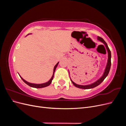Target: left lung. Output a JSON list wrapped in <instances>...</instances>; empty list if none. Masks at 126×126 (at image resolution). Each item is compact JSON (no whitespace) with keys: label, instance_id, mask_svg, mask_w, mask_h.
Masks as SVG:
<instances>
[{"label":"left lung","instance_id":"obj_1","mask_svg":"<svg viewBox=\"0 0 126 126\" xmlns=\"http://www.w3.org/2000/svg\"><path fill=\"white\" fill-rule=\"evenodd\" d=\"M97 39L98 40H99L100 41L102 42V43L105 45V47L107 49V52H108V62H107V63L106 67L105 68V71L104 72V74H103V75L101 76V77L98 80H97L96 81H95L94 82L91 83V84L88 85H80L76 84V83H75L73 81H72L70 78L71 81L72 83H73V85L75 87L79 88L84 89H91V88H93L96 87L98 86V85H99L100 83L104 80V79L106 78V77L108 76V75L109 74V72L110 69V67H111V51H110L107 44V43H106V41L104 39H103L102 38L98 36Z\"/></svg>","mask_w":126,"mask_h":126}]
</instances>
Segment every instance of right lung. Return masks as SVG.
<instances>
[{"mask_svg": "<svg viewBox=\"0 0 126 126\" xmlns=\"http://www.w3.org/2000/svg\"><path fill=\"white\" fill-rule=\"evenodd\" d=\"M59 63V62L57 63L55 66L54 67V72H53V75H52V76L51 77V79L49 80L47 82H45V83H41V84H36V83H30V82H28L27 81H26L25 80H24L23 78H22L21 76H20V78H21V79L22 80L24 81V82L25 83H26L27 85H28V86H29L30 87H33V88H44V87H47L49 85H50V83H51L52 82V80L53 79V78H54V72L55 71V70L56 69V68L57 67V66H58V64Z\"/></svg>", "mask_w": 126, "mask_h": 126, "instance_id": "right-lung-1", "label": "right lung"}]
</instances>
